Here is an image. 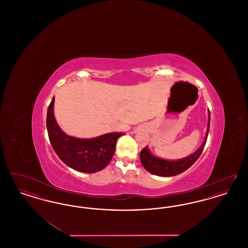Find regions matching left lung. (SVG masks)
I'll return each mask as SVG.
<instances>
[{
  "instance_id": "1",
  "label": "left lung",
  "mask_w": 248,
  "mask_h": 248,
  "mask_svg": "<svg viewBox=\"0 0 248 248\" xmlns=\"http://www.w3.org/2000/svg\"><path fill=\"white\" fill-rule=\"evenodd\" d=\"M209 111V110H208ZM210 127V112L208 113V124H207V130H206V136L204 138V140L201 145L200 148L192 154L189 156L182 158L180 160L176 161H170L165 160L159 157H156L151 154L148 146L145 147L140 152V161L144 168L156 176L160 177H173L177 176L178 174H181L182 172L186 171L191 165H193L197 159L200 157L201 154L203 151V148L205 146L208 132Z\"/></svg>"
}]
</instances>
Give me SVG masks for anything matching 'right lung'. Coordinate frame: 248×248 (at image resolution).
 Returning <instances> with one entry per match:
<instances>
[{"label": "right lung", "instance_id": "1", "mask_svg": "<svg viewBox=\"0 0 248 248\" xmlns=\"http://www.w3.org/2000/svg\"><path fill=\"white\" fill-rule=\"evenodd\" d=\"M55 96L48 107L46 127L51 145L59 159L72 169L95 173L109 164L116 142L124 133H108L93 139H78L64 133L54 115Z\"/></svg>", "mask_w": 248, "mask_h": 248}]
</instances>
